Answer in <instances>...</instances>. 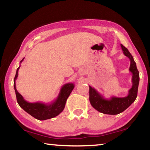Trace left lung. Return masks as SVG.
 Wrapping results in <instances>:
<instances>
[{
  "instance_id": "8db88e82",
  "label": "left lung",
  "mask_w": 150,
  "mask_h": 150,
  "mask_svg": "<svg viewBox=\"0 0 150 150\" xmlns=\"http://www.w3.org/2000/svg\"><path fill=\"white\" fill-rule=\"evenodd\" d=\"M123 54L129 59V71L132 73V87L129 90L127 96L124 97H111L106 99L89 85V101L93 108L97 111L108 115H117L123 112L135 101L137 96V89L139 82V71L134 57L127 48L121 44Z\"/></svg>"
}]
</instances>
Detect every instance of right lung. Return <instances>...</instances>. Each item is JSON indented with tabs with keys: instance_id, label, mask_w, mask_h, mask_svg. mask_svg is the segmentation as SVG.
Wrapping results in <instances>:
<instances>
[{
	"instance_id": "right-lung-1",
	"label": "right lung",
	"mask_w": 150,
	"mask_h": 150,
	"mask_svg": "<svg viewBox=\"0 0 150 150\" xmlns=\"http://www.w3.org/2000/svg\"><path fill=\"white\" fill-rule=\"evenodd\" d=\"M23 60L24 58L21 61L20 63H22ZM20 67L17 68L14 79V88H15L16 100L21 108L33 117L39 120H46L54 117L62 112L65 108L67 99L75 87L74 84L72 83H69L63 85L58 97L51 103H43L41 102L29 103L23 98V97L18 92L16 88L15 81L18 77V72Z\"/></svg>"
}]
</instances>
